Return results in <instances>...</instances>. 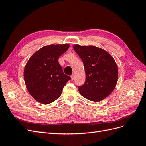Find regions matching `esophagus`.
Returning a JSON list of instances; mask_svg holds the SVG:
<instances>
[{
    "mask_svg": "<svg viewBox=\"0 0 146 146\" xmlns=\"http://www.w3.org/2000/svg\"><path fill=\"white\" fill-rule=\"evenodd\" d=\"M70 77H71V79H72V80H73L74 79V78H75V76H74V74H72V75H71V76H70Z\"/></svg>",
    "mask_w": 146,
    "mask_h": 146,
    "instance_id": "1",
    "label": "esophagus"
}]
</instances>
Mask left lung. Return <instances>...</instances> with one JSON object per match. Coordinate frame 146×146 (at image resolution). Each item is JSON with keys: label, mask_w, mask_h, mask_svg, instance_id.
<instances>
[{"label": "left lung", "mask_w": 146, "mask_h": 146, "mask_svg": "<svg viewBox=\"0 0 146 146\" xmlns=\"http://www.w3.org/2000/svg\"><path fill=\"white\" fill-rule=\"evenodd\" d=\"M74 49L83 61L86 80L78 86L84 98L99 102L111 93L117 82L118 69L114 58L107 52L95 46H74Z\"/></svg>", "instance_id": "8db88e82"}]
</instances>
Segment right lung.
I'll list each match as a JSON object with an SVG mask.
<instances>
[{"mask_svg":"<svg viewBox=\"0 0 146 146\" xmlns=\"http://www.w3.org/2000/svg\"><path fill=\"white\" fill-rule=\"evenodd\" d=\"M69 45H50L42 47L31 56L24 69L26 87L39 103L48 104L58 99L71 78L63 73L59 57Z\"/></svg>","mask_w":146,"mask_h":146,"instance_id":"add662e5","label":"right lung"}]
</instances>
